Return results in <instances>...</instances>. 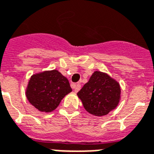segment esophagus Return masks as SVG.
Returning a JSON list of instances; mask_svg holds the SVG:
<instances>
[{
	"instance_id": "obj_1",
	"label": "esophagus",
	"mask_w": 154,
	"mask_h": 154,
	"mask_svg": "<svg viewBox=\"0 0 154 154\" xmlns=\"http://www.w3.org/2000/svg\"><path fill=\"white\" fill-rule=\"evenodd\" d=\"M81 87H82V86H81V85L79 84V83H78V84H77L76 86H74V92H76V93H77V92L79 91H80Z\"/></svg>"
}]
</instances>
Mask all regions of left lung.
<instances>
[{
  "label": "left lung",
  "mask_w": 154,
  "mask_h": 154,
  "mask_svg": "<svg viewBox=\"0 0 154 154\" xmlns=\"http://www.w3.org/2000/svg\"><path fill=\"white\" fill-rule=\"evenodd\" d=\"M120 94L119 83L108 74L96 71L77 95L87 112L94 116H103L117 107Z\"/></svg>",
  "instance_id": "left-lung-1"
}]
</instances>
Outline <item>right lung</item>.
<instances>
[{"label":"right lung","instance_id":"obj_1","mask_svg":"<svg viewBox=\"0 0 154 154\" xmlns=\"http://www.w3.org/2000/svg\"><path fill=\"white\" fill-rule=\"evenodd\" d=\"M71 91L68 79L59 71L52 70L32 75L26 95L36 109L49 112L56 109L63 98Z\"/></svg>","mask_w":154,"mask_h":154}]
</instances>
